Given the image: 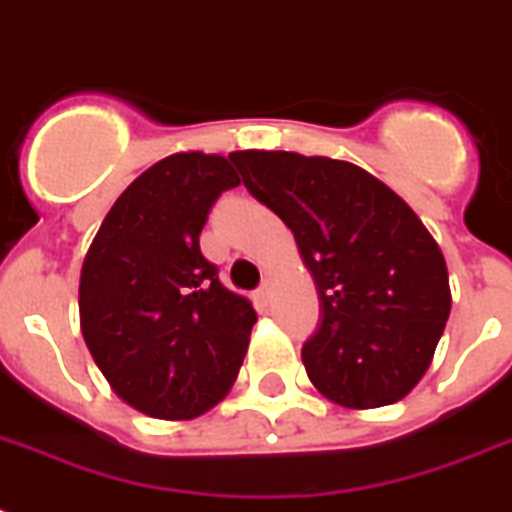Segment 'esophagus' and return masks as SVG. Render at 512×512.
Instances as JSON below:
<instances>
[{
  "instance_id": "34e87169",
  "label": "esophagus",
  "mask_w": 512,
  "mask_h": 512,
  "mask_svg": "<svg viewBox=\"0 0 512 512\" xmlns=\"http://www.w3.org/2000/svg\"><path fill=\"white\" fill-rule=\"evenodd\" d=\"M271 292H273V284L268 279H265L263 287H260L255 292V297H257V300H260V303H268V300H271Z\"/></svg>"
}]
</instances>
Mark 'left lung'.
Instances as JSON below:
<instances>
[{"label": "left lung", "instance_id": "obj_1", "mask_svg": "<svg viewBox=\"0 0 512 512\" xmlns=\"http://www.w3.org/2000/svg\"><path fill=\"white\" fill-rule=\"evenodd\" d=\"M249 193L287 223L321 303L305 372L345 409L396 404L428 372L452 311L441 247L366 170L295 151H233Z\"/></svg>", "mask_w": 512, "mask_h": 512}]
</instances>
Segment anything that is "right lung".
I'll list each match as a JSON object with an SVG mask.
<instances>
[{"label":"right lung","mask_w":512,"mask_h":512,"mask_svg":"<svg viewBox=\"0 0 512 512\" xmlns=\"http://www.w3.org/2000/svg\"><path fill=\"white\" fill-rule=\"evenodd\" d=\"M239 183L220 154L167 156L124 188L84 257V342L116 396L156 420L220 404L247 353L255 308L199 247L215 199Z\"/></svg>","instance_id":"right-lung-1"}]
</instances>
